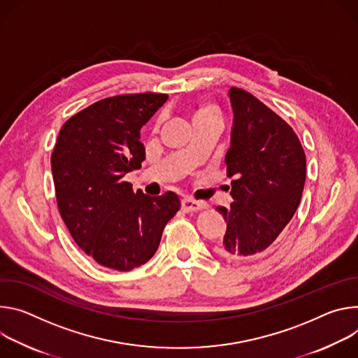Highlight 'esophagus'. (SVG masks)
Instances as JSON below:
<instances>
[{
  "instance_id": "34e87169",
  "label": "esophagus",
  "mask_w": 358,
  "mask_h": 358,
  "mask_svg": "<svg viewBox=\"0 0 358 358\" xmlns=\"http://www.w3.org/2000/svg\"><path fill=\"white\" fill-rule=\"evenodd\" d=\"M206 205L202 203V202H196L193 199H190V197H185V199L182 201V209L185 212H196V210H201V209H205Z\"/></svg>"
}]
</instances>
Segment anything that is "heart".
<instances>
[{
	"mask_svg": "<svg viewBox=\"0 0 358 358\" xmlns=\"http://www.w3.org/2000/svg\"><path fill=\"white\" fill-rule=\"evenodd\" d=\"M216 112H215V109L212 108V106H203V108H201L199 110L196 112V115H194V117H201V116H208V115H215Z\"/></svg>",
	"mask_w": 358,
	"mask_h": 358,
	"instance_id": "1",
	"label": "heart"
}]
</instances>
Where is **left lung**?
I'll return each instance as SVG.
<instances>
[{
	"label": "left lung",
	"instance_id": "left-lung-1",
	"mask_svg": "<svg viewBox=\"0 0 358 358\" xmlns=\"http://www.w3.org/2000/svg\"><path fill=\"white\" fill-rule=\"evenodd\" d=\"M233 112L226 153L230 208H216L226 233L216 252L230 260L268 250L292 220L306 182V155L289 124L249 92L230 88Z\"/></svg>",
	"mask_w": 358,
	"mask_h": 358
}]
</instances>
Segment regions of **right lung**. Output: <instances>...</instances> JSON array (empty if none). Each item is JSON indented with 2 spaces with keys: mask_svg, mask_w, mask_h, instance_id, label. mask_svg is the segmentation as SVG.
I'll use <instances>...</instances> for the list:
<instances>
[{
  "mask_svg": "<svg viewBox=\"0 0 358 358\" xmlns=\"http://www.w3.org/2000/svg\"><path fill=\"white\" fill-rule=\"evenodd\" d=\"M168 101L165 94L101 99L64 124L51 168L58 209L72 239L96 263L129 271L156 253L176 215V193L148 196L124 180L141 169V128Z\"/></svg>",
  "mask_w": 358,
  "mask_h": 358,
  "instance_id": "obj_1",
  "label": "right lung"
}]
</instances>
